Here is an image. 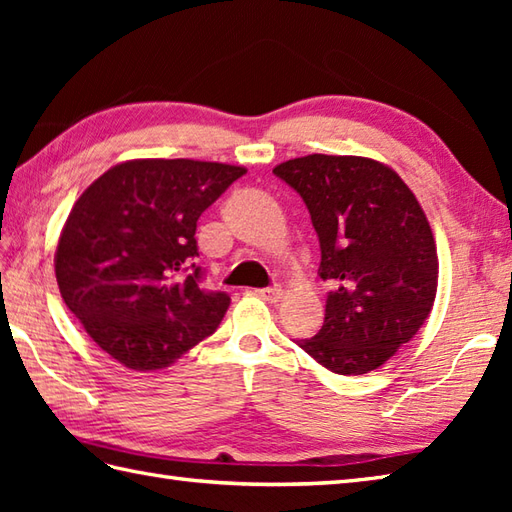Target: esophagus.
Segmentation results:
<instances>
[{"label": "esophagus", "instance_id": "34e87169", "mask_svg": "<svg viewBox=\"0 0 512 512\" xmlns=\"http://www.w3.org/2000/svg\"><path fill=\"white\" fill-rule=\"evenodd\" d=\"M257 295L262 297L264 301H268V303H277L281 297H284V290H281L279 286H270V288L257 290Z\"/></svg>", "mask_w": 512, "mask_h": 512}]
</instances>
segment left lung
Masks as SVG:
<instances>
[{
	"instance_id": "1",
	"label": "left lung",
	"mask_w": 512,
	"mask_h": 512,
	"mask_svg": "<svg viewBox=\"0 0 512 512\" xmlns=\"http://www.w3.org/2000/svg\"><path fill=\"white\" fill-rule=\"evenodd\" d=\"M319 235V275L330 281L319 334L297 345L341 376L378 369L427 321L438 253L427 215L398 173L361 156L310 154L281 162Z\"/></svg>"
}]
</instances>
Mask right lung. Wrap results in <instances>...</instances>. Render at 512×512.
Wrapping results in <instances>:
<instances>
[{"label":"right lung","mask_w":512,"mask_h":512,"mask_svg":"<svg viewBox=\"0 0 512 512\" xmlns=\"http://www.w3.org/2000/svg\"><path fill=\"white\" fill-rule=\"evenodd\" d=\"M246 173L189 158L127 160L74 202L54 253L65 306L118 363L151 372L211 336L226 292L200 288L198 217Z\"/></svg>","instance_id":"add662e5"}]
</instances>
